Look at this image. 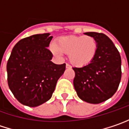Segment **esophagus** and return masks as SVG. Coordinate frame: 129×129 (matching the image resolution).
<instances>
[{
    "instance_id": "34e87169",
    "label": "esophagus",
    "mask_w": 129,
    "mask_h": 129,
    "mask_svg": "<svg viewBox=\"0 0 129 129\" xmlns=\"http://www.w3.org/2000/svg\"><path fill=\"white\" fill-rule=\"evenodd\" d=\"M66 69H71V68H72V66L69 64H68V63L66 64Z\"/></svg>"
}]
</instances>
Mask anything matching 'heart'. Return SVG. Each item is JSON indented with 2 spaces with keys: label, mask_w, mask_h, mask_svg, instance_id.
Masks as SVG:
<instances>
[{
  "label": "heart",
  "mask_w": 129,
  "mask_h": 129,
  "mask_svg": "<svg viewBox=\"0 0 129 129\" xmlns=\"http://www.w3.org/2000/svg\"><path fill=\"white\" fill-rule=\"evenodd\" d=\"M49 50L57 57H61L63 53L69 55L72 65L82 67L94 60L98 44L95 39L90 36H68L60 37L55 44L52 43Z\"/></svg>",
  "instance_id": "1"
}]
</instances>
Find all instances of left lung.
I'll list each match as a JSON object with an SVG mask.
<instances>
[{"label":"left lung","mask_w":129,"mask_h":129,"mask_svg":"<svg viewBox=\"0 0 129 129\" xmlns=\"http://www.w3.org/2000/svg\"><path fill=\"white\" fill-rule=\"evenodd\" d=\"M93 36L98 44L94 60L87 66L73 68L74 87L80 99L99 104L115 93L121 79V58L108 36L95 32L84 33Z\"/></svg>","instance_id":"1"}]
</instances>
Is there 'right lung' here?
I'll list each match as a JSON object with an SVG mask.
<instances>
[{
	"label": "right lung",
	"instance_id": "1",
	"mask_svg": "<svg viewBox=\"0 0 129 129\" xmlns=\"http://www.w3.org/2000/svg\"><path fill=\"white\" fill-rule=\"evenodd\" d=\"M50 34H35L21 39L12 49L7 62L8 85L18 102L30 107L41 105L52 97L66 64L51 61L47 49Z\"/></svg>",
	"mask_w": 129,
	"mask_h": 129
}]
</instances>
